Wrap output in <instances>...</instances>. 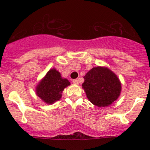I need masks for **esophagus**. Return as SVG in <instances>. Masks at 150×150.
<instances>
[{"label":"esophagus","mask_w":150,"mask_h":150,"mask_svg":"<svg viewBox=\"0 0 150 150\" xmlns=\"http://www.w3.org/2000/svg\"><path fill=\"white\" fill-rule=\"evenodd\" d=\"M73 82L74 84H75V85H78V84H79V81H78V80H77V79H75V80H73Z\"/></svg>","instance_id":"1"}]
</instances>
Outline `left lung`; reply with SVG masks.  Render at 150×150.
I'll return each mask as SVG.
<instances>
[{
    "label": "left lung",
    "instance_id": "8db88e82",
    "mask_svg": "<svg viewBox=\"0 0 150 150\" xmlns=\"http://www.w3.org/2000/svg\"><path fill=\"white\" fill-rule=\"evenodd\" d=\"M84 79L82 89L89 101L98 107L110 106L119 97L120 81L107 67H94L87 72Z\"/></svg>",
    "mask_w": 150,
    "mask_h": 150
}]
</instances>
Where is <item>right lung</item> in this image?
<instances>
[{
  "label": "right lung",
  "mask_w": 150,
  "mask_h": 150,
  "mask_svg": "<svg viewBox=\"0 0 150 150\" xmlns=\"http://www.w3.org/2000/svg\"><path fill=\"white\" fill-rule=\"evenodd\" d=\"M70 85L56 68H51L36 86V94L44 103L53 104L61 99L65 88Z\"/></svg>",
  "instance_id": "add662e5"
}]
</instances>
